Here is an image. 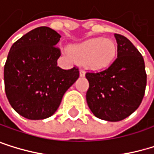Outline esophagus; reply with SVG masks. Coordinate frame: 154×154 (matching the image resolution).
I'll return each instance as SVG.
<instances>
[{
    "label": "esophagus",
    "mask_w": 154,
    "mask_h": 154,
    "mask_svg": "<svg viewBox=\"0 0 154 154\" xmlns=\"http://www.w3.org/2000/svg\"><path fill=\"white\" fill-rule=\"evenodd\" d=\"M84 75H85V72H84L83 69H81V70H80V76L81 77H83Z\"/></svg>",
    "instance_id": "1"
}]
</instances>
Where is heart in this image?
Segmentation results:
<instances>
[{
	"label": "heart",
	"mask_w": 154,
	"mask_h": 154,
	"mask_svg": "<svg viewBox=\"0 0 154 154\" xmlns=\"http://www.w3.org/2000/svg\"><path fill=\"white\" fill-rule=\"evenodd\" d=\"M72 57L92 71L109 67L117 56V46L109 38H91L71 48Z\"/></svg>",
	"instance_id": "1"
}]
</instances>
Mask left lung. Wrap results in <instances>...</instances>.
<instances>
[{"mask_svg": "<svg viewBox=\"0 0 154 154\" xmlns=\"http://www.w3.org/2000/svg\"><path fill=\"white\" fill-rule=\"evenodd\" d=\"M118 58L105 71L87 72L86 101L94 116L106 121H120L130 116L144 96L147 75L144 60L127 37L115 34Z\"/></svg>", "mask_w": 154, "mask_h": 154, "instance_id": "8db88e82", "label": "left lung"}]
</instances>
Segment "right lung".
I'll return each instance as SVG.
<instances>
[{
    "label": "right lung",
    "mask_w": 154,
    "mask_h": 154,
    "mask_svg": "<svg viewBox=\"0 0 154 154\" xmlns=\"http://www.w3.org/2000/svg\"><path fill=\"white\" fill-rule=\"evenodd\" d=\"M60 35L47 26L35 28L14 43L4 65V86L12 107L31 120L51 117L79 78L78 68L57 66Z\"/></svg>",
    "instance_id": "1"
}]
</instances>
